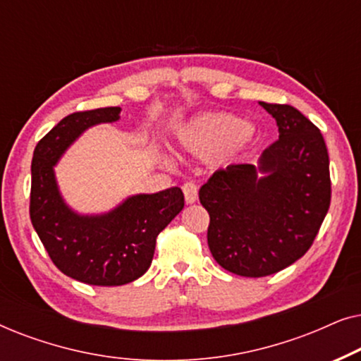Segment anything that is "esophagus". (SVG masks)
<instances>
[{
	"instance_id": "obj_1",
	"label": "esophagus",
	"mask_w": 361,
	"mask_h": 361,
	"mask_svg": "<svg viewBox=\"0 0 361 361\" xmlns=\"http://www.w3.org/2000/svg\"><path fill=\"white\" fill-rule=\"evenodd\" d=\"M182 190H184L187 204H194V202H197V197H199V187H197L195 182H185V184L182 185Z\"/></svg>"
}]
</instances>
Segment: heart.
<instances>
[{"label": "heart", "instance_id": "b5f03b06", "mask_svg": "<svg viewBox=\"0 0 361 361\" xmlns=\"http://www.w3.org/2000/svg\"><path fill=\"white\" fill-rule=\"evenodd\" d=\"M253 136V130L228 113L205 115L190 121L179 133V142L195 156H228L238 151Z\"/></svg>", "mask_w": 361, "mask_h": 361}]
</instances>
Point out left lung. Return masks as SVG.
Returning a JSON list of instances; mask_svg holds the SVG:
<instances>
[{
	"label": "left lung",
	"instance_id": "obj_1",
	"mask_svg": "<svg viewBox=\"0 0 361 361\" xmlns=\"http://www.w3.org/2000/svg\"><path fill=\"white\" fill-rule=\"evenodd\" d=\"M278 123L279 140L266 147L256 169L233 164L200 187L209 212L210 253L221 268L263 278L307 253L332 197L329 152L312 121L290 105L259 103ZM266 171L264 178L257 171Z\"/></svg>",
	"mask_w": 361,
	"mask_h": 361
}]
</instances>
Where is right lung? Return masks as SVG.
<instances>
[{
    "mask_svg": "<svg viewBox=\"0 0 361 361\" xmlns=\"http://www.w3.org/2000/svg\"><path fill=\"white\" fill-rule=\"evenodd\" d=\"M120 106L75 111L57 123L34 149L29 215L52 263L68 278L92 286H121L149 269L156 238L184 209V194L171 187L140 194L106 215L82 216L63 204L54 166L87 128L120 118Z\"/></svg>",
    "mask_w": 361,
    "mask_h": 361,
    "instance_id": "add662e5",
    "label": "right lung"
}]
</instances>
